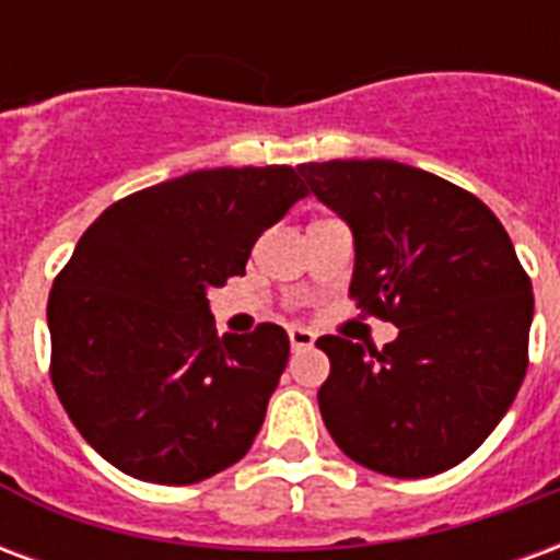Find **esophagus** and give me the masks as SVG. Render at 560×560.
I'll return each mask as SVG.
<instances>
[{"mask_svg": "<svg viewBox=\"0 0 560 560\" xmlns=\"http://www.w3.org/2000/svg\"><path fill=\"white\" fill-rule=\"evenodd\" d=\"M288 336H291L293 351H305V348H312V345H315V332H312V329L293 327Z\"/></svg>", "mask_w": 560, "mask_h": 560, "instance_id": "esophagus-1", "label": "esophagus"}]
</instances>
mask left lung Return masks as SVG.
Listing matches in <instances>:
<instances>
[{
  "label": "left lung",
  "instance_id": "8db88e82",
  "mask_svg": "<svg viewBox=\"0 0 560 560\" xmlns=\"http://www.w3.org/2000/svg\"><path fill=\"white\" fill-rule=\"evenodd\" d=\"M308 191L351 224V300L399 327L353 345L320 336V417L345 456L389 477H432L477 450L528 372L534 293L480 197L399 161H308Z\"/></svg>",
  "mask_w": 560,
  "mask_h": 560
}]
</instances>
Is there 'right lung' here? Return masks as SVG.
Returning <instances> with one entry per match:
<instances>
[{
  "instance_id": "obj_1",
  "label": "right lung",
  "mask_w": 560,
  "mask_h": 560,
  "mask_svg": "<svg viewBox=\"0 0 560 560\" xmlns=\"http://www.w3.org/2000/svg\"><path fill=\"white\" fill-rule=\"evenodd\" d=\"M305 195L288 164L195 171L116 200L80 236L47 300L50 381L114 468L188 486L255 444L291 341L276 324L219 336L207 291L243 276Z\"/></svg>"
}]
</instances>
